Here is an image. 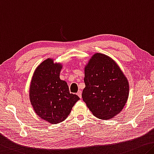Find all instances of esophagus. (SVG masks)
<instances>
[{
    "instance_id": "1",
    "label": "esophagus",
    "mask_w": 154,
    "mask_h": 154,
    "mask_svg": "<svg viewBox=\"0 0 154 154\" xmlns=\"http://www.w3.org/2000/svg\"><path fill=\"white\" fill-rule=\"evenodd\" d=\"M77 94L78 95V97H79V98H82V91H81V90H79V91L77 92Z\"/></svg>"
}]
</instances>
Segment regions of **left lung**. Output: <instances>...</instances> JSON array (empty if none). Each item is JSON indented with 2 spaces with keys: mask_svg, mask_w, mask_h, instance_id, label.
<instances>
[{
  "mask_svg": "<svg viewBox=\"0 0 154 154\" xmlns=\"http://www.w3.org/2000/svg\"><path fill=\"white\" fill-rule=\"evenodd\" d=\"M82 99L94 116L108 120L120 113L129 96V83L109 56L97 53L84 68Z\"/></svg>",
  "mask_w": 154,
  "mask_h": 154,
  "instance_id": "8db88e82",
  "label": "left lung"
}]
</instances>
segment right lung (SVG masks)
<instances>
[{
	"mask_svg": "<svg viewBox=\"0 0 154 154\" xmlns=\"http://www.w3.org/2000/svg\"><path fill=\"white\" fill-rule=\"evenodd\" d=\"M62 65L48 58L36 68L29 88V99L38 116L51 124L64 121L79 100L70 94L67 83L60 78Z\"/></svg>",
	"mask_w": 154,
	"mask_h": 154,
	"instance_id": "add662e5",
	"label": "right lung"
}]
</instances>
